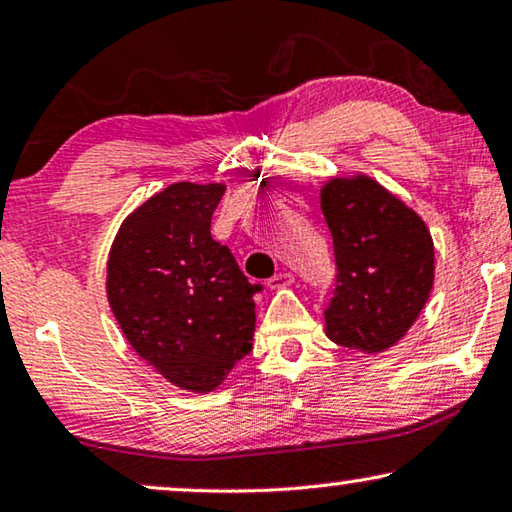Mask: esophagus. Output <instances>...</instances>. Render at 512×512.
I'll return each instance as SVG.
<instances>
[{"label": "esophagus", "mask_w": 512, "mask_h": 512, "mask_svg": "<svg viewBox=\"0 0 512 512\" xmlns=\"http://www.w3.org/2000/svg\"><path fill=\"white\" fill-rule=\"evenodd\" d=\"M292 283H294V276H292L290 271H280V273H276V276L269 278L271 290H280V287H287V285H292Z\"/></svg>", "instance_id": "obj_1"}]
</instances>
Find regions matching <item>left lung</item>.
Returning <instances> with one entry per match:
<instances>
[{
  "label": "left lung",
  "mask_w": 512,
  "mask_h": 512,
  "mask_svg": "<svg viewBox=\"0 0 512 512\" xmlns=\"http://www.w3.org/2000/svg\"><path fill=\"white\" fill-rule=\"evenodd\" d=\"M336 278L327 336L343 348L380 352L413 327L434 285V243L420 215L366 176L322 187Z\"/></svg>",
  "instance_id": "8db88e82"
}]
</instances>
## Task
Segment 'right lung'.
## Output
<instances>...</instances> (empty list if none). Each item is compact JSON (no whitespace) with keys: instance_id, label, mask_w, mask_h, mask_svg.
Returning <instances> with one entry per match:
<instances>
[{"instance_id":"1","label":"right lung","mask_w":512,"mask_h":512,"mask_svg":"<svg viewBox=\"0 0 512 512\" xmlns=\"http://www.w3.org/2000/svg\"><path fill=\"white\" fill-rule=\"evenodd\" d=\"M225 185L174 183L122 222L109 255L111 311L169 383L211 392L253 350L255 301L232 250L211 236Z\"/></svg>"}]
</instances>
